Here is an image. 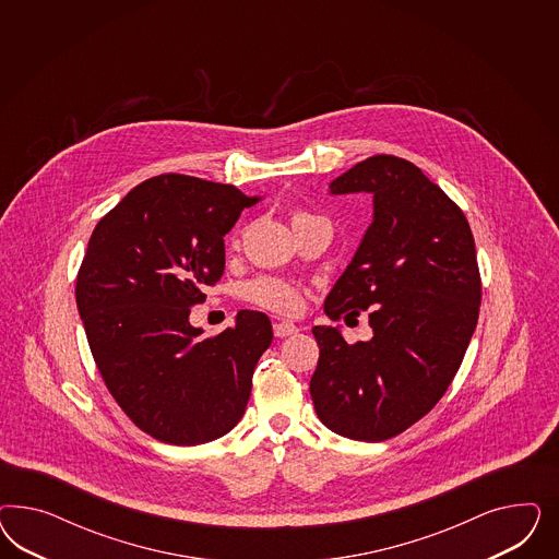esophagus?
<instances>
[{"mask_svg": "<svg viewBox=\"0 0 559 559\" xmlns=\"http://www.w3.org/2000/svg\"><path fill=\"white\" fill-rule=\"evenodd\" d=\"M272 328H274L276 338H287V336H293V334L299 332V328L293 322H287V320H276Z\"/></svg>", "mask_w": 559, "mask_h": 559, "instance_id": "obj_1", "label": "esophagus"}]
</instances>
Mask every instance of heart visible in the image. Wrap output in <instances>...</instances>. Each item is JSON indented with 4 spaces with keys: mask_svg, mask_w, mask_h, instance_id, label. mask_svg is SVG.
I'll list each match as a JSON object with an SVG mask.
<instances>
[{
    "mask_svg": "<svg viewBox=\"0 0 559 559\" xmlns=\"http://www.w3.org/2000/svg\"><path fill=\"white\" fill-rule=\"evenodd\" d=\"M305 217H309V215L297 213L293 221L305 219ZM243 297L250 304L260 305L264 309L278 311V313H297L304 305V297H301L299 288L288 285L285 281L272 278V276H262V278H255L252 283H248L243 287Z\"/></svg>",
    "mask_w": 559,
    "mask_h": 559,
    "instance_id": "b5f03b06",
    "label": "heart"
}]
</instances>
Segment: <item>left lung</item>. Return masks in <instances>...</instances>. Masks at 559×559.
<instances>
[{"mask_svg": "<svg viewBox=\"0 0 559 559\" xmlns=\"http://www.w3.org/2000/svg\"><path fill=\"white\" fill-rule=\"evenodd\" d=\"M372 194V221L325 297L330 320L369 309L372 338L348 344L332 325L309 391L332 432L379 442L418 423L451 385L481 304L475 243L463 211L412 162L372 155L330 182Z\"/></svg>", "mask_w": 559, "mask_h": 559, "instance_id": "8db88e82", "label": "left lung"}]
</instances>
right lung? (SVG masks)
<instances>
[{
	"label": "right lung",
	"instance_id": "right-lung-1",
	"mask_svg": "<svg viewBox=\"0 0 559 559\" xmlns=\"http://www.w3.org/2000/svg\"><path fill=\"white\" fill-rule=\"evenodd\" d=\"M260 197L164 174L133 188L90 237L78 311L102 379L153 439L201 444L243 416L271 320L241 309L215 338L188 322L225 271V234Z\"/></svg>",
	"mask_w": 559,
	"mask_h": 559
}]
</instances>
